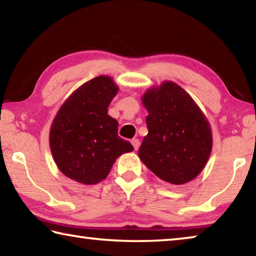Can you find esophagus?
Returning <instances> with one entry per match:
<instances>
[{"mask_svg":"<svg viewBox=\"0 0 256 256\" xmlns=\"http://www.w3.org/2000/svg\"><path fill=\"white\" fill-rule=\"evenodd\" d=\"M131 144H132V146H133L134 150H138V146H140V140H138V138H132Z\"/></svg>","mask_w":256,"mask_h":256,"instance_id":"esophagus-1","label":"esophagus"}]
</instances>
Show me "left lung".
Returning <instances> with one entry per match:
<instances>
[{"mask_svg": "<svg viewBox=\"0 0 256 256\" xmlns=\"http://www.w3.org/2000/svg\"><path fill=\"white\" fill-rule=\"evenodd\" d=\"M148 110V134L138 157L160 180L182 185L204 168L212 149L210 124L192 97L172 81L148 89L142 97Z\"/></svg>", "mask_w": 256, "mask_h": 256, "instance_id": "1", "label": "left lung"}]
</instances>
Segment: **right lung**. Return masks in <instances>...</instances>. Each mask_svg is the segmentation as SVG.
<instances>
[{
  "label": "right lung",
  "mask_w": 256,
  "mask_h": 256,
  "mask_svg": "<svg viewBox=\"0 0 256 256\" xmlns=\"http://www.w3.org/2000/svg\"><path fill=\"white\" fill-rule=\"evenodd\" d=\"M118 86L99 76L79 86L56 114L50 146L58 170L86 185L97 184L110 174L120 154L133 150L118 136V122L107 114Z\"/></svg>",
  "instance_id": "add662e5"
}]
</instances>
